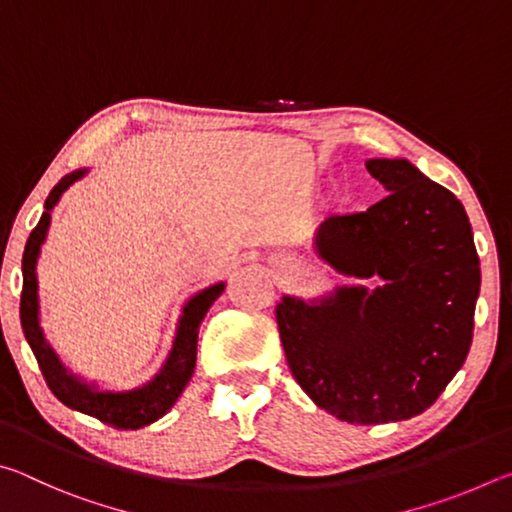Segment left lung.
<instances>
[{
	"label": "left lung",
	"instance_id": "8db88e82",
	"mask_svg": "<svg viewBox=\"0 0 512 512\" xmlns=\"http://www.w3.org/2000/svg\"><path fill=\"white\" fill-rule=\"evenodd\" d=\"M366 167L388 194L314 235L320 262L359 282L275 307L300 388L352 424L409 420L438 400L470 352L481 289L461 201L406 158Z\"/></svg>",
	"mask_w": 512,
	"mask_h": 512
}]
</instances>
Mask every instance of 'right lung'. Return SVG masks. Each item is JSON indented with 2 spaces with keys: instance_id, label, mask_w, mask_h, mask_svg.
Wrapping results in <instances>:
<instances>
[{
  "instance_id": "1",
  "label": "right lung",
  "mask_w": 512,
  "mask_h": 512,
  "mask_svg": "<svg viewBox=\"0 0 512 512\" xmlns=\"http://www.w3.org/2000/svg\"><path fill=\"white\" fill-rule=\"evenodd\" d=\"M90 167L76 169L67 173L58 180V185L51 189L45 212H42L40 221L33 228L31 237L27 241L22 257V298H20V320L24 339L31 345L33 354H36L38 366L42 370L47 386L51 388L60 402L69 409L92 415L101 422L110 424L115 429H140L160 420L178 397L183 395L185 386L194 375L196 368V345H198V327H201L203 318L210 307L221 296L225 289V282H214L210 287L196 291L189 298L183 309H180L176 332H173L171 348L167 359L162 361L160 370L155 372L151 379L135 388H126V391H112V388H101L97 381H88L81 375H74L63 359L58 357L56 350L51 348L47 341L45 329L40 327V296H38V259L42 244L47 241V232L51 225V212L58 205L60 198L72 187L76 180L88 176Z\"/></svg>"
}]
</instances>
